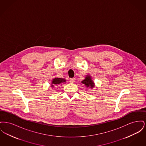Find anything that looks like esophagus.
<instances>
[{"mask_svg": "<svg viewBox=\"0 0 146 146\" xmlns=\"http://www.w3.org/2000/svg\"><path fill=\"white\" fill-rule=\"evenodd\" d=\"M75 82V78H70V83H74Z\"/></svg>", "mask_w": 146, "mask_h": 146, "instance_id": "obj_1", "label": "esophagus"}]
</instances>
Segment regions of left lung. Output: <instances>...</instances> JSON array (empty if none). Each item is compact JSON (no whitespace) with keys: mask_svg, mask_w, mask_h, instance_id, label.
Returning <instances> with one entry per match:
<instances>
[{"mask_svg":"<svg viewBox=\"0 0 146 146\" xmlns=\"http://www.w3.org/2000/svg\"><path fill=\"white\" fill-rule=\"evenodd\" d=\"M82 83L85 84L86 87H90L91 88H92L94 86V82L91 80V76H87L86 77H85V79L82 82Z\"/></svg>","mask_w":146,"mask_h":146,"instance_id":"8db88e82","label":"left lung"}]
</instances>
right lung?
I'll use <instances>...</instances> for the list:
<instances>
[{
    "mask_svg": "<svg viewBox=\"0 0 146 146\" xmlns=\"http://www.w3.org/2000/svg\"><path fill=\"white\" fill-rule=\"evenodd\" d=\"M66 82V80L62 79V78H55L52 80V84H53L52 85V86H54V84H60L62 83H64Z\"/></svg>",
    "mask_w": 146,
    "mask_h": 146,
    "instance_id": "1",
    "label": "right lung"
}]
</instances>
